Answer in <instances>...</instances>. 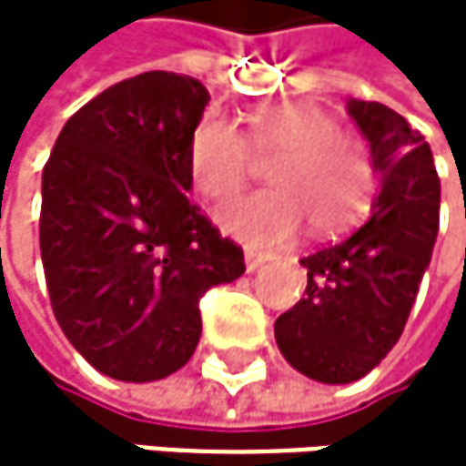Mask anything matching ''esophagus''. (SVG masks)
I'll return each instance as SVG.
<instances>
[{
	"mask_svg": "<svg viewBox=\"0 0 466 466\" xmlns=\"http://www.w3.org/2000/svg\"><path fill=\"white\" fill-rule=\"evenodd\" d=\"M265 262H268V254H262L257 248H246V268L248 271H259Z\"/></svg>",
	"mask_w": 466,
	"mask_h": 466,
	"instance_id": "esophagus-1",
	"label": "esophagus"
}]
</instances>
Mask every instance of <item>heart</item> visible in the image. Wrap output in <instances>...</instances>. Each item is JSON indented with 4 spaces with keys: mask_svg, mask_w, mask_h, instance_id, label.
I'll list each match as a JSON object with an SVG mask.
<instances>
[{
    "mask_svg": "<svg viewBox=\"0 0 466 466\" xmlns=\"http://www.w3.org/2000/svg\"><path fill=\"white\" fill-rule=\"evenodd\" d=\"M248 150L277 153L265 170L271 189L228 201L215 220L228 238L259 248L290 243L304 220L316 235L355 223L374 195L366 147L338 131L329 111L313 103H271L251 111L246 139L231 122L204 116L187 142V173L207 201L235 195L248 176Z\"/></svg>",
    "mask_w": 466,
    "mask_h": 466,
    "instance_id": "1",
    "label": "heart"
}]
</instances>
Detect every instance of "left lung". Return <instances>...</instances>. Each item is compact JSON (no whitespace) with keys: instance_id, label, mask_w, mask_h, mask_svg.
Masks as SVG:
<instances>
[{"instance_id":"8db88e82","label":"left lung","mask_w":466,"mask_h":466,"mask_svg":"<svg viewBox=\"0 0 466 466\" xmlns=\"http://www.w3.org/2000/svg\"><path fill=\"white\" fill-rule=\"evenodd\" d=\"M380 192L350 238L299 259L308 290L274 324L277 347L304 378L344 386L378 366L400 341L431 265L439 231L433 153L405 116L383 103L350 100Z\"/></svg>"}]
</instances>
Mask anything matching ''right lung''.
<instances>
[{"mask_svg":"<svg viewBox=\"0 0 466 466\" xmlns=\"http://www.w3.org/2000/svg\"><path fill=\"white\" fill-rule=\"evenodd\" d=\"M209 92L176 72L114 83L69 116L41 176V262L69 344L122 383L178 371L198 301L243 277V248L189 204L187 142Z\"/></svg>","mask_w":466,"mask_h":466,"instance_id":"obj_1","label":"right lung"}]
</instances>
